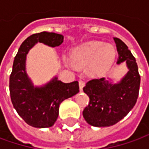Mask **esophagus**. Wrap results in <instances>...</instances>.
<instances>
[{"label":"esophagus","instance_id":"34e87169","mask_svg":"<svg viewBox=\"0 0 149 149\" xmlns=\"http://www.w3.org/2000/svg\"><path fill=\"white\" fill-rule=\"evenodd\" d=\"M84 84H85V81H84V79H80L79 80V89H80V90L83 89Z\"/></svg>","mask_w":149,"mask_h":149}]
</instances>
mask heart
Segmentation results:
<instances>
[{
	"instance_id": "obj_1",
	"label": "heart",
	"mask_w": 149,
	"mask_h": 149,
	"mask_svg": "<svg viewBox=\"0 0 149 149\" xmlns=\"http://www.w3.org/2000/svg\"><path fill=\"white\" fill-rule=\"evenodd\" d=\"M116 51L113 46L100 41H90L76 47L70 53V59L64 58L66 66L74 68V65L87 67L90 76L100 77L111 68L115 59Z\"/></svg>"
}]
</instances>
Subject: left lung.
I'll use <instances>...</instances> for the list:
<instances>
[{
    "mask_svg": "<svg viewBox=\"0 0 149 149\" xmlns=\"http://www.w3.org/2000/svg\"><path fill=\"white\" fill-rule=\"evenodd\" d=\"M113 40L118 53L117 64L126 62L129 71L117 84L101 78L89 80L84 87L89 103L83 116L95 127H109L119 122L134 108L139 96L140 75L136 60L120 39Z\"/></svg>",
    "mask_w": 149,
    "mask_h": 149,
    "instance_id": "obj_1",
    "label": "left lung"
}]
</instances>
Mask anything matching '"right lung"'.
Segmentation results:
<instances>
[{"mask_svg":"<svg viewBox=\"0 0 149 149\" xmlns=\"http://www.w3.org/2000/svg\"><path fill=\"white\" fill-rule=\"evenodd\" d=\"M64 41V36L53 32L33 34L20 45L15 57L10 75V95L16 112L27 124L35 128H49L54 125L62 101L79 91V82L63 83L54 77L49 83L35 87L26 71V55L37 44L57 47Z\"/></svg>","mask_w":149,"mask_h":149,"instance_id":"obj_1","label":"right lung"}]
</instances>
